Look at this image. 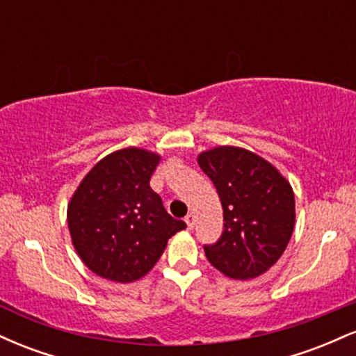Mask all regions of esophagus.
I'll return each mask as SVG.
<instances>
[{
	"mask_svg": "<svg viewBox=\"0 0 356 356\" xmlns=\"http://www.w3.org/2000/svg\"><path fill=\"white\" fill-rule=\"evenodd\" d=\"M184 220H186V224H187V229H192V227H194V216L187 214Z\"/></svg>",
	"mask_w": 356,
	"mask_h": 356,
	"instance_id": "obj_1",
	"label": "esophagus"
}]
</instances>
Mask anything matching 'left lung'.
Wrapping results in <instances>:
<instances>
[{
  "mask_svg": "<svg viewBox=\"0 0 356 356\" xmlns=\"http://www.w3.org/2000/svg\"><path fill=\"white\" fill-rule=\"evenodd\" d=\"M199 167L222 204L224 229L207 261L232 280H252L280 259L295 227V194L268 161L239 147L202 152Z\"/></svg>",
  "mask_w": 356,
  "mask_h": 356,
  "instance_id": "obj_1",
  "label": "left lung"
}]
</instances>
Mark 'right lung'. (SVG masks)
Listing matches in <instances>:
<instances>
[{"label": "right lung", "instance_id": "1", "mask_svg": "<svg viewBox=\"0 0 356 356\" xmlns=\"http://www.w3.org/2000/svg\"><path fill=\"white\" fill-rule=\"evenodd\" d=\"M157 154L117 150L85 175L68 204L73 246L90 271L117 283L140 280L155 266L184 220L167 214L150 189Z\"/></svg>", "mask_w": 356, "mask_h": 356}]
</instances>
